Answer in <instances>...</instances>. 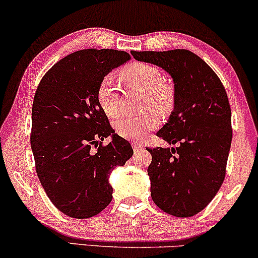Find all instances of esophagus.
<instances>
[{"mask_svg": "<svg viewBox=\"0 0 258 258\" xmlns=\"http://www.w3.org/2000/svg\"><path fill=\"white\" fill-rule=\"evenodd\" d=\"M132 148L135 150H138V149H141V148H143V146H142L141 143H132Z\"/></svg>", "mask_w": 258, "mask_h": 258, "instance_id": "1", "label": "esophagus"}]
</instances>
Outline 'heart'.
<instances>
[{"label":"heart","mask_w":258,"mask_h":258,"mask_svg":"<svg viewBox=\"0 0 258 258\" xmlns=\"http://www.w3.org/2000/svg\"><path fill=\"white\" fill-rule=\"evenodd\" d=\"M121 78L127 85L146 91L144 108L154 109L158 114H168L174 103L172 88L164 82L161 70L155 65L147 63L132 64L121 73ZM97 99L102 110L109 117H115L121 110L120 88L112 75L103 78L97 91ZM158 125V116L153 110L142 115H125L114 122L115 132L120 137L141 141L148 132L153 131Z\"/></svg>","instance_id":"b5f03b06"}]
</instances>
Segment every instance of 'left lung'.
<instances>
[{"mask_svg": "<svg viewBox=\"0 0 258 258\" xmlns=\"http://www.w3.org/2000/svg\"><path fill=\"white\" fill-rule=\"evenodd\" d=\"M131 53L166 70L174 82V110L156 136L178 147L147 148L152 199L168 215L191 217L209 205L226 177L233 136L227 92L188 49Z\"/></svg>", "mask_w": 258, "mask_h": 258, "instance_id": "left-lung-1", "label": "left lung"}]
</instances>
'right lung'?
<instances>
[{
    "mask_svg": "<svg viewBox=\"0 0 258 258\" xmlns=\"http://www.w3.org/2000/svg\"><path fill=\"white\" fill-rule=\"evenodd\" d=\"M130 59L116 49H81L53 65L37 86L30 133L35 168L47 197L69 217L103 211L112 199L109 173L133 154L97 99L103 78Z\"/></svg>",
    "mask_w": 258,
    "mask_h": 258,
    "instance_id": "obj_1",
    "label": "right lung"
}]
</instances>
